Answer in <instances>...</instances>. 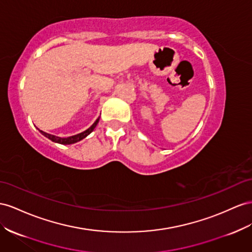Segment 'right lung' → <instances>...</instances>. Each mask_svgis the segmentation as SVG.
<instances>
[{
    "label": "right lung",
    "mask_w": 252,
    "mask_h": 252,
    "mask_svg": "<svg viewBox=\"0 0 252 252\" xmlns=\"http://www.w3.org/2000/svg\"><path fill=\"white\" fill-rule=\"evenodd\" d=\"M98 121H99V118L94 122L93 125H92L90 128H88L87 130H85L84 132H80V133H78V134L72 135V137H69V138H59V137H55V135L50 134V133H46V132H44V131H42V130H40V132H41V133L44 135V137H46L47 139H50V140L53 141V142H56V143H59V144H63V145H69V144H73V143H76V142H78V141H80V140L85 139L88 134H90V133L94 130V128L96 127V125H97V123H98Z\"/></svg>",
    "instance_id": "1"
}]
</instances>
